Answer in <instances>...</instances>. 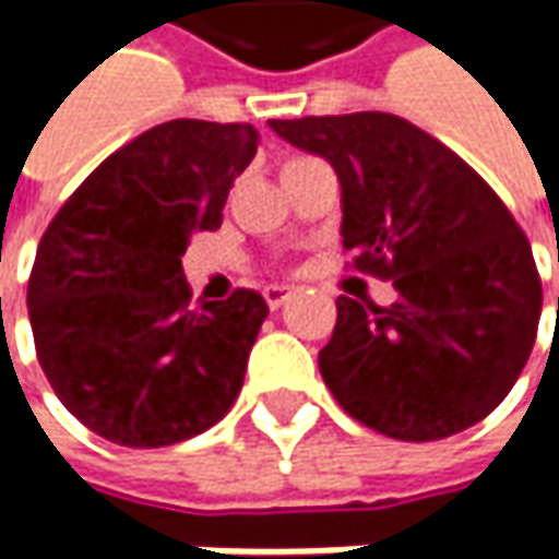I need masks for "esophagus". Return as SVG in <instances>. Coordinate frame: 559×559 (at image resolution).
I'll list each match as a JSON object with an SVG mask.
<instances>
[{
  "mask_svg": "<svg viewBox=\"0 0 559 559\" xmlns=\"http://www.w3.org/2000/svg\"><path fill=\"white\" fill-rule=\"evenodd\" d=\"M264 298H267L270 311H276V308H283V305L289 301L292 289H286V286H267V289H264Z\"/></svg>",
  "mask_w": 559,
  "mask_h": 559,
  "instance_id": "34e87169",
  "label": "esophagus"
}]
</instances>
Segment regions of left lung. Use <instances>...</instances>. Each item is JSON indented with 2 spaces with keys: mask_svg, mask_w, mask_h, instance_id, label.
<instances>
[{
  "mask_svg": "<svg viewBox=\"0 0 559 559\" xmlns=\"http://www.w3.org/2000/svg\"><path fill=\"white\" fill-rule=\"evenodd\" d=\"M270 130L333 164L342 246L397 292L389 308L335 301L320 373L345 414L401 441L448 439L488 417L523 373L542 317L535 258L504 202L395 115L270 120Z\"/></svg>",
  "mask_w": 559,
  "mask_h": 559,
  "instance_id": "1",
  "label": "left lung"
}]
</instances>
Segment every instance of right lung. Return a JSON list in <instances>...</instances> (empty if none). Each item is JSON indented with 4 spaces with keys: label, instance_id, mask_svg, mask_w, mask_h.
Returning <instances> with one entry per match:
<instances>
[{
    "label": "right lung",
    "instance_id": "add662e5",
    "mask_svg": "<svg viewBox=\"0 0 559 559\" xmlns=\"http://www.w3.org/2000/svg\"><path fill=\"white\" fill-rule=\"evenodd\" d=\"M251 123L167 120L98 164L36 248L27 311L39 367L86 429L164 448L233 407L267 301L189 305V236L217 229L258 152Z\"/></svg>",
    "mask_w": 559,
    "mask_h": 559
}]
</instances>
